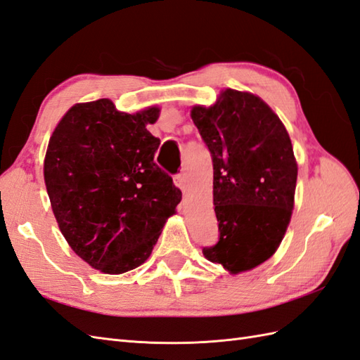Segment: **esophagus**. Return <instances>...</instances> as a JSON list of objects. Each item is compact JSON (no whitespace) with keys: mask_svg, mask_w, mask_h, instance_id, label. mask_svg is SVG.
Wrapping results in <instances>:
<instances>
[{"mask_svg":"<svg viewBox=\"0 0 360 360\" xmlns=\"http://www.w3.org/2000/svg\"><path fill=\"white\" fill-rule=\"evenodd\" d=\"M173 181H174V184H176V186H178L182 191H186V174H184V173L174 174Z\"/></svg>","mask_w":360,"mask_h":360,"instance_id":"34e87169","label":"esophagus"}]
</instances>
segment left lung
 Masks as SVG:
<instances>
[{"label":"left lung","mask_w":360,"mask_h":360,"mask_svg":"<svg viewBox=\"0 0 360 360\" xmlns=\"http://www.w3.org/2000/svg\"><path fill=\"white\" fill-rule=\"evenodd\" d=\"M193 123L213 160L219 242L205 259L238 274L274 255L290 222L298 165L284 124L251 92L225 89Z\"/></svg>","instance_id":"8db88e82"}]
</instances>
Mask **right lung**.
Segmentation results:
<instances>
[{
    "label": "right lung",
    "instance_id": "obj_1",
    "mask_svg": "<svg viewBox=\"0 0 360 360\" xmlns=\"http://www.w3.org/2000/svg\"><path fill=\"white\" fill-rule=\"evenodd\" d=\"M150 106L120 112L109 98L77 103L50 138L44 179L60 233L82 260L105 274L143 264L182 193L153 161L160 138Z\"/></svg>",
    "mask_w": 360,
    "mask_h": 360
}]
</instances>
